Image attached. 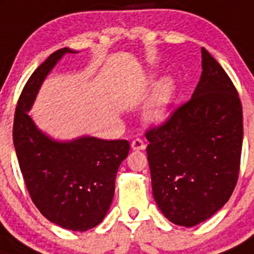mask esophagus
I'll use <instances>...</instances> for the list:
<instances>
[{"instance_id":"esophagus-1","label":"esophagus","mask_w":254,"mask_h":254,"mask_svg":"<svg viewBox=\"0 0 254 254\" xmlns=\"http://www.w3.org/2000/svg\"><path fill=\"white\" fill-rule=\"evenodd\" d=\"M131 148H132V150H144L145 144L141 138H136V140H133V141H132Z\"/></svg>"}]
</instances>
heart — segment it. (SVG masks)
Listing matches in <instances>:
<instances>
[{"label": "heart", "instance_id": "1", "mask_svg": "<svg viewBox=\"0 0 254 254\" xmlns=\"http://www.w3.org/2000/svg\"><path fill=\"white\" fill-rule=\"evenodd\" d=\"M148 83H155V75L150 74L148 77ZM176 81L171 77L162 78L155 86L151 100L145 113L146 121L153 125L163 123L171 113V108L176 96Z\"/></svg>", "mask_w": 254, "mask_h": 254}]
</instances>
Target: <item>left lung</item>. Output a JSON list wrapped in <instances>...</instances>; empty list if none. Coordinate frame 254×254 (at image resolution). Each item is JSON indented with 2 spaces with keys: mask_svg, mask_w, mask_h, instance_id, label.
<instances>
[{
  "mask_svg": "<svg viewBox=\"0 0 254 254\" xmlns=\"http://www.w3.org/2000/svg\"><path fill=\"white\" fill-rule=\"evenodd\" d=\"M201 69L191 99L145 133L154 199L164 217L185 227L212 217L230 199L243 145L239 95L204 47Z\"/></svg>",
  "mask_w": 254,
  "mask_h": 254,
  "instance_id": "obj_1",
  "label": "left lung"
}]
</instances>
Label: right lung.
<instances>
[{"mask_svg": "<svg viewBox=\"0 0 254 254\" xmlns=\"http://www.w3.org/2000/svg\"><path fill=\"white\" fill-rule=\"evenodd\" d=\"M75 53L68 47L58 50L30 75L15 110L12 138L34 205L58 226L86 231L100 224L109 211L128 141L92 136L59 141L43 133L28 114L50 71L65 54Z\"/></svg>", "mask_w": 254, "mask_h": 254, "instance_id": "1", "label": "right lung"}]
</instances>
